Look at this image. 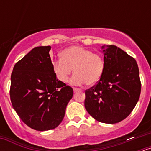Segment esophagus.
Instances as JSON below:
<instances>
[{
    "label": "esophagus",
    "mask_w": 151,
    "mask_h": 151,
    "mask_svg": "<svg viewBox=\"0 0 151 151\" xmlns=\"http://www.w3.org/2000/svg\"><path fill=\"white\" fill-rule=\"evenodd\" d=\"M73 91H74V92H77V91H81V89L77 88H73Z\"/></svg>",
    "instance_id": "1"
}]
</instances>
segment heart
Here are the masks:
<instances>
[{
    "label": "heart",
    "mask_w": 151,
    "mask_h": 151,
    "mask_svg": "<svg viewBox=\"0 0 151 151\" xmlns=\"http://www.w3.org/2000/svg\"><path fill=\"white\" fill-rule=\"evenodd\" d=\"M53 71L61 82L69 80L73 69L72 83L91 86L99 82L104 73L102 56L81 46H72L60 52V60L52 63Z\"/></svg>",
    "instance_id": "obj_1"
}]
</instances>
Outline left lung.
I'll return each instance as SVG.
<instances>
[{"instance_id": "left-lung-1", "label": "left lung", "mask_w": 151, "mask_h": 151, "mask_svg": "<svg viewBox=\"0 0 151 151\" xmlns=\"http://www.w3.org/2000/svg\"><path fill=\"white\" fill-rule=\"evenodd\" d=\"M104 73L85 91V107L94 119L114 124L125 119L139 99L141 84L135 60L115 45L102 47Z\"/></svg>"}]
</instances>
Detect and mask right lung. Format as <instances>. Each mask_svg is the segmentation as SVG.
Returning a JSON list of instances; mask_svg holds the SVG:
<instances>
[{
	"label": "right lung",
	"instance_id": "add662e5",
	"mask_svg": "<svg viewBox=\"0 0 151 151\" xmlns=\"http://www.w3.org/2000/svg\"><path fill=\"white\" fill-rule=\"evenodd\" d=\"M50 50V46L33 48L15 64L11 74L13 109L24 123L37 131L57 127L73 95V88L54 74Z\"/></svg>",
	"mask_w": 151,
	"mask_h": 151
}]
</instances>
